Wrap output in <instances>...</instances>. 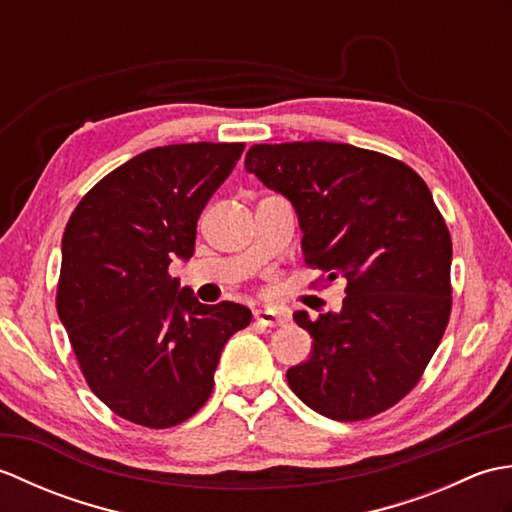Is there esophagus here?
<instances>
[{
	"instance_id": "esophagus-1",
	"label": "esophagus",
	"mask_w": 512,
	"mask_h": 512,
	"mask_svg": "<svg viewBox=\"0 0 512 512\" xmlns=\"http://www.w3.org/2000/svg\"><path fill=\"white\" fill-rule=\"evenodd\" d=\"M255 319H257V323L266 325V328H275V325L286 323V314L277 308H257Z\"/></svg>"
}]
</instances>
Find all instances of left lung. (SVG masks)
<instances>
[{"mask_svg":"<svg viewBox=\"0 0 512 512\" xmlns=\"http://www.w3.org/2000/svg\"><path fill=\"white\" fill-rule=\"evenodd\" d=\"M244 167L295 206L306 264L347 281L339 314L295 312L312 352L290 389L341 422L394 407L451 317V235L429 187L396 158L323 140L255 145Z\"/></svg>","mask_w":512,"mask_h":512,"instance_id":"left-lung-1","label":"left lung"}]
</instances>
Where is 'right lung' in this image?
<instances>
[{
    "label": "right lung",
    "instance_id": "right-lung-1",
    "mask_svg": "<svg viewBox=\"0 0 512 512\" xmlns=\"http://www.w3.org/2000/svg\"><path fill=\"white\" fill-rule=\"evenodd\" d=\"M244 143L147 149L96 182L61 242L57 312L85 383L149 429L191 418L213 391L226 341L250 323L233 301L204 306L169 275Z\"/></svg>",
    "mask_w": 512,
    "mask_h": 512
}]
</instances>
